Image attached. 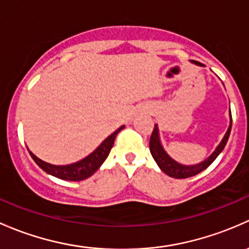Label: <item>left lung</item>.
<instances>
[{"label":"left lung","instance_id":"obj_1","mask_svg":"<svg viewBox=\"0 0 249 249\" xmlns=\"http://www.w3.org/2000/svg\"><path fill=\"white\" fill-rule=\"evenodd\" d=\"M192 63L196 66H200L202 67L204 65H201L200 62L198 61H191ZM230 130H231V112H230V124L229 128H228L227 133L223 137L222 142H219V145L217 146L216 150L209 156L205 160L198 163V164H193V165H184V164H181L178 162H176L175 160L170 157V156L166 153V151L164 150L162 142H160V129H158V124H155V129H153L152 134H151V139H150V152L152 155L153 160H156V163L158 164V166L160 168V170L163 173H165L166 175L170 176V178H192V176L196 175V174L201 173L202 170L210 166L218 157V155L223 151V148L225 147L227 145L228 139H229L230 135Z\"/></svg>","mask_w":249,"mask_h":249}]
</instances>
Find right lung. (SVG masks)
<instances>
[{
  "mask_svg": "<svg viewBox=\"0 0 249 249\" xmlns=\"http://www.w3.org/2000/svg\"><path fill=\"white\" fill-rule=\"evenodd\" d=\"M124 128V125H121L117 130H115L112 134H110L109 137L104 140L96 150L92 153H89L87 157L84 160H79V162L68 164V165H53V164L47 163L44 160H39L37 156L33 155L32 152L29 150L31 157L32 160L37 163V165L40 169L49 174V175H53L55 178H61V180L66 181H83L86 180L87 178L93 175L99 168H101L102 164L104 163V160H107V156H109L110 151H111L112 146H114V142L116 135L119 134V132H121Z\"/></svg>",
  "mask_w": 249,
  "mask_h": 249,
  "instance_id": "1",
  "label": "right lung"
}]
</instances>
